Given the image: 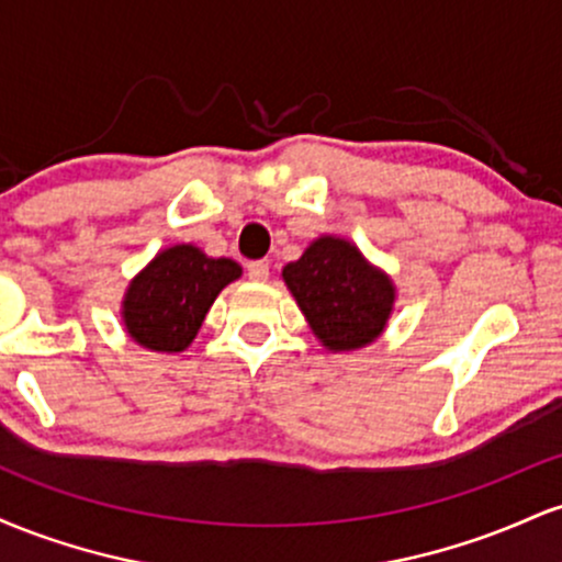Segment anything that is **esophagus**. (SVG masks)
Segmentation results:
<instances>
[{
	"mask_svg": "<svg viewBox=\"0 0 562 562\" xmlns=\"http://www.w3.org/2000/svg\"><path fill=\"white\" fill-rule=\"evenodd\" d=\"M248 277L254 282H267L269 280V263L267 261H250Z\"/></svg>",
	"mask_w": 562,
	"mask_h": 562,
	"instance_id": "esophagus-1",
	"label": "esophagus"
}]
</instances>
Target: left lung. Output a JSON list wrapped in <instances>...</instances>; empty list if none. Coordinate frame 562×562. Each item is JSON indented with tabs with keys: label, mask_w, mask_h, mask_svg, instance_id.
<instances>
[{
	"label": "left lung",
	"mask_w": 562,
	"mask_h": 562,
	"mask_svg": "<svg viewBox=\"0 0 562 562\" xmlns=\"http://www.w3.org/2000/svg\"><path fill=\"white\" fill-rule=\"evenodd\" d=\"M282 280L327 351H359L389 327L396 285L346 237L319 235L282 267Z\"/></svg>",
	"instance_id": "1"
}]
</instances>
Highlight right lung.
Returning a JSON list of instances; mask_svg holds the SVG:
<instances>
[{"mask_svg": "<svg viewBox=\"0 0 562 562\" xmlns=\"http://www.w3.org/2000/svg\"><path fill=\"white\" fill-rule=\"evenodd\" d=\"M240 277L237 261L205 256L192 243L169 245L128 282L121 301L124 330L147 351H184L216 295Z\"/></svg>", "mask_w": 562, "mask_h": 562, "instance_id": "1", "label": "right lung"}]
</instances>
